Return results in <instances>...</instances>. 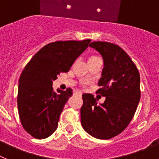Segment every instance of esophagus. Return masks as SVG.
Wrapping results in <instances>:
<instances>
[{
    "label": "esophagus",
    "instance_id": "34e87169",
    "mask_svg": "<svg viewBox=\"0 0 159 159\" xmlns=\"http://www.w3.org/2000/svg\"><path fill=\"white\" fill-rule=\"evenodd\" d=\"M76 93L78 94V95H82V92H77Z\"/></svg>",
    "mask_w": 159,
    "mask_h": 159
}]
</instances>
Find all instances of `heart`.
Listing matches in <instances>:
<instances>
[{
	"label": "heart",
	"instance_id": "1",
	"mask_svg": "<svg viewBox=\"0 0 159 159\" xmlns=\"http://www.w3.org/2000/svg\"><path fill=\"white\" fill-rule=\"evenodd\" d=\"M92 57H90V58H92ZM88 83L87 82V81H84V82H83L82 83V85L83 86H85V85H86V84H88Z\"/></svg>",
	"mask_w": 159,
	"mask_h": 159
}]
</instances>
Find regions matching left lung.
<instances>
[{
  "label": "left lung",
  "mask_w": 159,
  "mask_h": 159,
  "mask_svg": "<svg viewBox=\"0 0 159 159\" xmlns=\"http://www.w3.org/2000/svg\"><path fill=\"white\" fill-rule=\"evenodd\" d=\"M89 46L103 59L96 93L106 99L98 104L93 95L84 94L81 123L90 135L109 139L123 131L134 117L141 96L139 72L127 52L115 43L95 41Z\"/></svg>",
  "instance_id": "left-lung-1"
}]
</instances>
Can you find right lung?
Returning <instances> with one entry per match:
<instances>
[{
	"label": "right lung",
	"instance_id": "1",
	"mask_svg": "<svg viewBox=\"0 0 159 159\" xmlns=\"http://www.w3.org/2000/svg\"><path fill=\"white\" fill-rule=\"evenodd\" d=\"M90 39L55 41L42 48L27 64L19 79L17 107L24 129L37 139L51 135L72 90L53 91L52 83L67 72L88 47Z\"/></svg>",
	"mask_w": 159,
	"mask_h": 159
}]
</instances>
